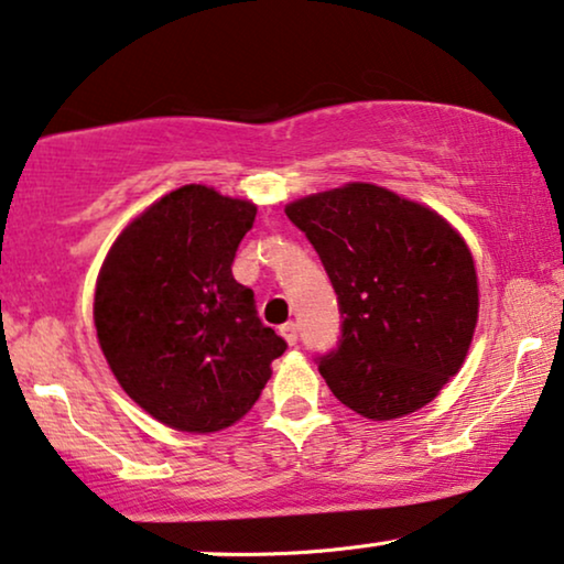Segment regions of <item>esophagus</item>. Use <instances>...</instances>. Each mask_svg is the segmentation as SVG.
Wrapping results in <instances>:
<instances>
[{"mask_svg": "<svg viewBox=\"0 0 564 564\" xmlns=\"http://www.w3.org/2000/svg\"><path fill=\"white\" fill-rule=\"evenodd\" d=\"M281 335L286 337L289 345H296L299 343V325H296V322H286V325L281 327Z\"/></svg>", "mask_w": 564, "mask_h": 564, "instance_id": "esophagus-1", "label": "esophagus"}]
</instances>
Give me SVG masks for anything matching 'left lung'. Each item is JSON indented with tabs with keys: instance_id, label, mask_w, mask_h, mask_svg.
<instances>
[{
	"instance_id": "8db88e82",
	"label": "left lung",
	"mask_w": 564,
	"mask_h": 564,
	"mask_svg": "<svg viewBox=\"0 0 564 564\" xmlns=\"http://www.w3.org/2000/svg\"><path fill=\"white\" fill-rule=\"evenodd\" d=\"M317 250L340 306V337L317 356L343 404L371 420L410 415L462 369L477 325L469 247L431 208L350 183L286 206Z\"/></svg>"
}]
</instances>
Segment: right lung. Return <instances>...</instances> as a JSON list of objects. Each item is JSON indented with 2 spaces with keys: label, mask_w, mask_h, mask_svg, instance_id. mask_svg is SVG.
I'll list each match as a JSON object with an SVG mask.
<instances>
[{
  "label": "right lung",
  "mask_w": 564,
  "mask_h": 564,
  "mask_svg": "<svg viewBox=\"0 0 564 564\" xmlns=\"http://www.w3.org/2000/svg\"><path fill=\"white\" fill-rule=\"evenodd\" d=\"M254 214L214 187H177L123 229L97 278V340L118 384L177 431L237 423L289 348L231 275Z\"/></svg>",
  "instance_id": "add662e5"
}]
</instances>
